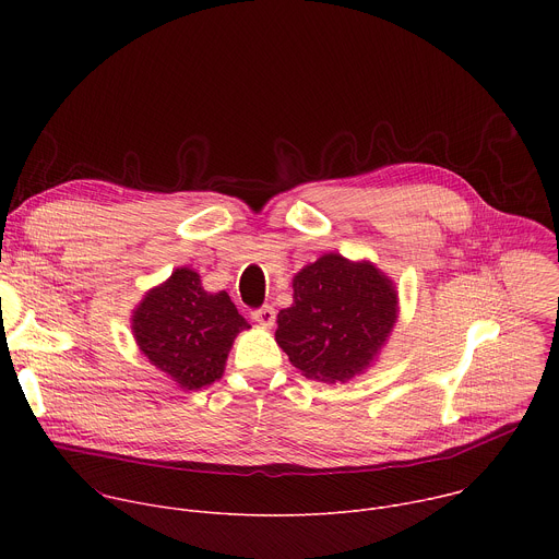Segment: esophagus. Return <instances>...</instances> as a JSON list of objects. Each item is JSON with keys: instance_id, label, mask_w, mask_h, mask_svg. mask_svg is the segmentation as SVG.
I'll list each match as a JSON object with an SVG mask.
<instances>
[{"instance_id": "esophagus-1", "label": "esophagus", "mask_w": 559, "mask_h": 559, "mask_svg": "<svg viewBox=\"0 0 559 559\" xmlns=\"http://www.w3.org/2000/svg\"><path fill=\"white\" fill-rule=\"evenodd\" d=\"M252 318H254V321H257L259 325L272 328V325H274V318H276V311H274L272 305H263V307H259V309L252 311Z\"/></svg>"}]
</instances>
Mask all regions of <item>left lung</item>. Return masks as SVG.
Returning <instances> with one entry per match:
<instances>
[{
	"mask_svg": "<svg viewBox=\"0 0 559 559\" xmlns=\"http://www.w3.org/2000/svg\"><path fill=\"white\" fill-rule=\"evenodd\" d=\"M395 323L391 281L371 263L325 254L294 276L276 343L309 380L345 382L378 354Z\"/></svg>",
	"mask_w": 559,
	"mask_h": 559,
	"instance_id": "left-lung-1",
	"label": "left lung"
}]
</instances>
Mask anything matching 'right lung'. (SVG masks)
Returning <instances> with one entry per match:
<instances>
[{"label": "right lung", "instance_id": "obj_1", "mask_svg": "<svg viewBox=\"0 0 559 559\" xmlns=\"http://www.w3.org/2000/svg\"><path fill=\"white\" fill-rule=\"evenodd\" d=\"M248 328L227 292H205L201 276L188 267L152 289L132 318L139 349L183 389L221 378L234 336Z\"/></svg>", "mask_w": 559, "mask_h": 559}]
</instances>
